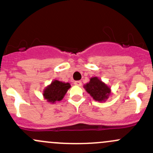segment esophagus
Wrapping results in <instances>:
<instances>
[{
	"mask_svg": "<svg viewBox=\"0 0 153 153\" xmlns=\"http://www.w3.org/2000/svg\"><path fill=\"white\" fill-rule=\"evenodd\" d=\"M74 84L76 86H81L82 83H81V81H75V82H74Z\"/></svg>",
	"mask_w": 153,
	"mask_h": 153,
	"instance_id": "34e87169",
	"label": "esophagus"
}]
</instances>
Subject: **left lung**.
Listing matches in <instances>:
<instances>
[{"mask_svg": "<svg viewBox=\"0 0 153 153\" xmlns=\"http://www.w3.org/2000/svg\"><path fill=\"white\" fill-rule=\"evenodd\" d=\"M84 87L93 99L98 101H104L110 93V89L97 77L91 78L90 81Z\"/></svg>", "mask_w": 153, "mask_h": 153, "instance_id": "left-lung-1", "label": "left lung"}]
</instances>
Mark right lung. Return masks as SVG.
I'll return each instance as SVG.
<instances>
[{
	"label": "right lung",
	"instance_id": "obj_1",
	"mask_svg": "<svg viewBox=\"0 0 153 153\" xmlns=\"http://www.w3.org/2000/svg\"><path fill=\"white\" fill-rule=\"evenodd\" d=\"M70 88L69 83H63L55 80L48 86L44 92V96L49 102L54 103L63 99L67 90Z\"/></svg>",
	"mask_w": 153,
	"mask_h": 153
}]
</instances>
